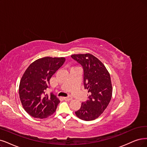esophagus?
<instances>
[{"label": "esophagus", "instance_id": "34e87169", "mask_svg": "<svg viewBox=\"0 0 147 147\" xmlns=\"http://www.w3.org/2000/svg\"><path fill=\"white\" fill-rule=\"evenodd\" d=\"M63 99H64L65 100L69 101V100L72 99V97L71 96H68V97H63Z\"/></svg>", "mask_w": 147, "mask_h": 147}]
</instances>
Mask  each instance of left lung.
I'll return each mask as SVG.
<instances>
[{"label": "left lung", "mask_w": 147, "mask_h": 147, "mask_svg": "<svg viewBox=\"0 0 147 147\" xmlns=\"http://www.w3.org/2000/svg\"><path fill=\"white\" fill-rule=\"evenodd\" d=\"M71 57L82 67L84 88L90 93L89 99L82 103L75 114L82 120H94L111 100L113 89L110 75L104 65L91 54H73Z\"/></svg>", "instance_id": "1"}]
</instances>
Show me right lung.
<instances>
[{"mask_svg": "<svg viewBox=\"0 0 147 147\" xmlns=\"http://www.w3.org/2000/svg\"><path fill=\"white\" fill-rule=\"evenodd\" d=\"M65 61V57H45L32 62L22 78L19 89L24 110L35 118L47 117L55 112L60 100L53 93L45 94L50 79Z\"/></svg>", "mask_w": 147, "mask_h": 147, "instance_id": "obj_1", "label": "right lung"}]
</instances>
